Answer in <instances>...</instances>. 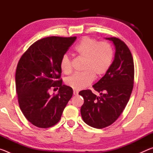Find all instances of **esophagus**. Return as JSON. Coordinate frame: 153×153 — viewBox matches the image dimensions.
<instances>
[{
	"instance_id": "1",
	"label": "esophagus",
	"mask_w": 153,
	"mask_h": 153,
	"mask_svg": "<svg viewBox=\"0 0 153 153\" xmlns=\"http://www.w3.org/2000/svg\"><path fill=\"white\" fill-rule=\"evenodd\" d=\"M78 93H79V92L77 91V90H74V95H77V94H78Z\"/></svg>"
}]
</instances>
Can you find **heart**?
<instances>
[{
	"label": "heart",
	"instance_id": "1",
	"mask_svg": "<svg viewBox=\"0 0 153 153\" xmlns=\"http://www.w3.org/2000/svg\"><path fill=\"white\" fill-rule=\"evenodd\" d=\"M75 52L84 59L82 73L74 74L65 80L67 86L75 90H81L91 84L94 77L98 78L107 73L113 59V49L106 41L98 42L95 38L85 36L75 46ZM60 67L65 74L71 71V59L65 54L61 59Z\"/></svg>",
	"mask_w": 153,
	"mask_h": 153
}]
</instances>
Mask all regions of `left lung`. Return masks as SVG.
<instances>
[{
  "instance_id": "1",
  "label": "left lung",
  "mask_w": 153,
  "mask_h": 153,
  "mask_svg": "<svg viewBox=\"0 0 153 153\" xmlns=\"http://www.w3.org/2000/svg\"><path fill=\"white\" fill-rule=\"evenodd\" d=\"M115 46V59L107 73L93 86L100 97L90 90L79 92L84 98L81 107L83 120L94 128L101 129L117 120L128 104L134 87L133 57L125 42L120 38H107Z\"/></svg>"
}]
</instances>
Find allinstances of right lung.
<instances>
[{
	"label": "right lung",
	"mask_w": 153,
	"mask_h": 153,
	"mask_svg": "<svg viewBox=\"0 0 153 153\" xmlns=\"http://www.w3.org/2000/svg\"><path fill=\"white\" fill-rule=\"evenodd\" d=\"M76 40L50 36L32 44L18 62L15 84L18 102L25 117L38 128H48L61 120L73 95L71 87L62 85L61 59ZM59 88L51 96L49 90Z\"/></svg>",
	"instance_id": "add662e5"
}]
</instances>
